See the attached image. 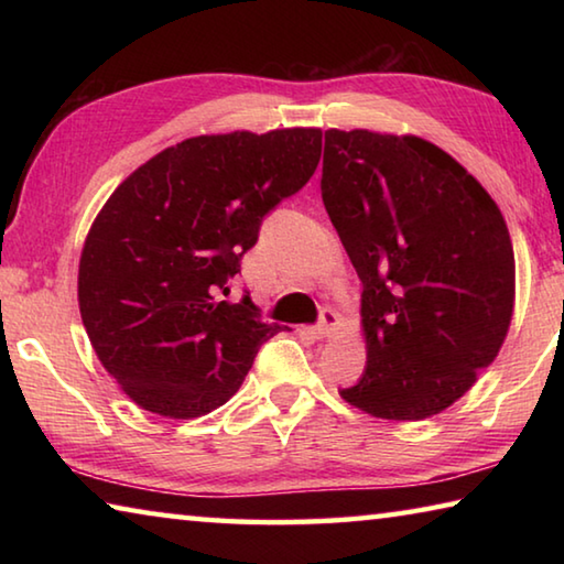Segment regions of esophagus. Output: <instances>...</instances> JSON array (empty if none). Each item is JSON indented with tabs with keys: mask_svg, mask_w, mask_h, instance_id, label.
I'll return each instance as SVG.
<instances>
[{
	"mask_svg": "<svg viewBox=\"0 0 564 564\" xmlns=\"http://www.w3.org/2000/svg\"><path fill=\"white\" fill-rule=\"evenodd\" d=\"M338 328V313L333 308H321V321L318 326H313V336L316 338H330Z\"/></svg>",
	"mask_w": 564,
	"mask_h": 564,
	"instance_id": "esophagus-1",
	"label": "esophagus"
}]
</instances>
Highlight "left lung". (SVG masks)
<instances>
[{
  "label": "left lung",
  "instance_id": "obj_1",
  "mask_svg": "<svg viewBox=\"0 0 564 564\" xmlns=\"http://www.w3.org/2000/svg\"><path fill=\"white\" fill-rule=\"evenodd\" d=\"M323 206L362 283L368 360L340 395L386 420L463 398L498 356L514 305V253L477 178L417 137L328 129Z\"/></svg>",
  "mask_w": 564,
  "mask_h": 564
}]
</instances>
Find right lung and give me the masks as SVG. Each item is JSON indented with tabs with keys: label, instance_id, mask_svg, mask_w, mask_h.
<instances>
[{
	"label": "right lung",
	"instance_id": "add662e5",
	"mask_svg": "<svg viewBox=\"0 0 564 564\" xmlns=\"http://www.w3.org/2000/svg\"><path fill=\"white\" fill-rule=\"evenodd\" d=\"M321 161V129L194 137L139 166L94 218L79 311L101 366L149 413L224 405L265 340L253 301H226L263 218Z\"/></svg>",
	"mask_w": 564,
	"mask_h": 564
}]
</instances>
